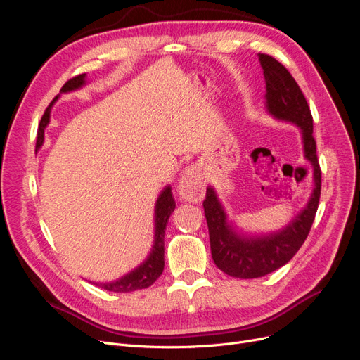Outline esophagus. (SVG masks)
Here are the masks:
<instances>
[{"label":"esophagus","instance_id":"obj_1","mask_svg":"<svg viewBox=\"0 0 360 360\" xmlns=\"http://www.w3.org/2000/svg\"><path fill=\"white\" fill-rule=\"evenodd\" d=\"M178 194L186 201L198 202L204 197V182L195 167H188L179 179Z\"/></svg>","mask_w":360,"mask_h":360}]
</instances>
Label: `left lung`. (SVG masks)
Segmentation results:
<instances>
[{
    "label": "left lung",
    "instance_id": "left-lung-1",
    "mask_svg": "<svg viewBox=\"0 0 360 360\" xmlns=\"http://www.w3.org/2000/svg\"><path fill=\"white\" fill-rule=\"evenodd\" d=\"M266 79V102L273 117L296 124L304 139L305 158L314 167V191L305 209L278 232L262 236L239 235L226 219L213 188H207L202 201L216 266L236 278H257L285 266L305 242L318 210L321 195V169L316 143L312 136V115L308 102L288 68L267 53H258Z\"/></svg>",
    "mask_w": 360,
    "mask_h": 360
}]
</instances>
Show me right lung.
I'll use <instances>...</instances> for the list:
<instances>
[{
    "label": "right lung",
    "mask_w": 360,
    "mask_h": 360,
    "mask_svg": "<svg viewBox=\"0 0 360 360\" xmlns=\"http://www.w3.org/2000/svg\"><path fill=\"white\" fill-rule=\"evenodd\" d=\"M86 74L75 75V77L70 79L61 89L63 93L80 89L86 83ZM58 99L55 96L51 105ZM51 105L46 108L44 117L39 124V129H37V140H36V148H39L44 144V131L45 127L49 122V113H51ZM155 243L153 248H151L150 255L147 259L141 264L140 267L132 270L127 276L110 281V283H93L105 290L115 292V293H127V292H134L140 289H146L153 285V283L160 277L163 267H165V231L166 224L170 217V214L175 210V200L172 197V188L166 186L159 195L156 205H155Z\"/></svg>",
    "instance_id": "obj_1"
}]
</instances>
